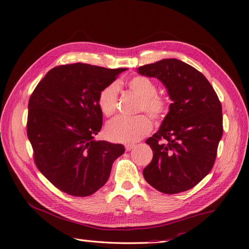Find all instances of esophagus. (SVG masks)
Wrapping results in <instances>:
<instances>
[{
  "label": "esophagus",
  "mask_w": 249,
  "mask_h": 249,
  "mask_svg": "<svg viewBox=\"0 0 249 249\" xmlns=\"http://www.w3.org/2000/svg\"><path fill=\"white\" fill-rule=\"evenodd\" d=\"M134 146H135V144H133V143H129V144H125V149L126 150H131Z\"/></svg>",
  "instance_id": "obj_1"
}]
</instances>
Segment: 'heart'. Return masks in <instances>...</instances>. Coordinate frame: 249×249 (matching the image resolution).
Listing matches in <instances>:
<instances>
[{
	"label": "heart",
	"instance_id": "b5f03b06",
	"mask_svg": "<svg viewBox=\"0 0 249 249\" xmlns=\"http://www.w3.org/2000/svg\"><path fill=\"white\" fill-rule=\"evenodd\" d=\"M131 91L140 97L138 111H145L154 119L160 120L169 111V102L166 97L157 93L156 83L144 76H135L127 82ZM118 84L111 83L105 86L97 96V106L104 115L108 117L115 114L117 109ZM153 124L146 115L132 118L116 117L106 126L107 137L115 142L132 143L140 140L152 131Z\"/></svg>",
	"mask_w": 249,
	"mask_h": 249
}]
</instances>
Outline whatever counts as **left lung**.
Masks as SVG:
<instances>
[{
  "instance_id": "obj_1",
  "label": "left lung",
  "mask_w": 249,
  "mask_h": 249,
  "mask_svg": "<svg viewBox=\"0 0 249 249\" xmlns=\"http://www.w3.org/2000/svg\"><path fill=\"white\" fill-rule=\"evenodd\" d=\"M138 72L160 80L172 101L159 131L146 140L154 156L143 177L163 193L189 190L213 168L223 133L221 103L206 77L180 60L163 59Z\"/></svg>"
}]
</instances>
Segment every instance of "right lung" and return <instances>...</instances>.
Instances as JSON below:
<instances>
[{"label":"right lung","instance_id":"right-lung-1","mask_svg":"<svg viewBox=\"0 0 249 249\" xmlns=\"http://www.w3.org/2000/svg\"><path fill=\"white\" fill-rule=\"evenodd\" d=\"M124 71L86 63L59 65L30 96L27 134L34 162L62 192L93 194L106 184L113 162L124 153L123 144L93 139L103 125L97 96Z\"/></svg>","mask_w":249,"mask_h":249}]
</instances>
